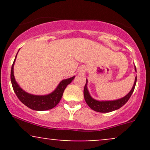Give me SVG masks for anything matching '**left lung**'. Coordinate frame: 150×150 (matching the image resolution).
Returning a JSON list of instances; mask_svg holds the SVG:
<instances>
[{"instance_id":"left-lung-1","label":"left lung","mask_w":150,"mask_h":150,"mask_svg":"<svg viewBox=\"0 0 150 150\" xmlns=\"http://www.w3.org/2000/svg\"><path fill=\"white\" fill-rule=\"evenodd\" d=\"M135 72H137L136 71L135 65ZM136 82H137V76L135 77L134 85L132 86L131 90H130L128 94H126L125 97L120 98V99H116V100L99 101L97 100V99H94V98L91 97L88 89H87V82H88V81L87 80L85 88H84V97H85V101L87 104V105H88L92 110H94V111L101 113L111 112V111H115V110H117L118 109V108H120V107H122V106L128 101V99H130V97H131L134 89H135Z\"/></svg>"}]
</instances>
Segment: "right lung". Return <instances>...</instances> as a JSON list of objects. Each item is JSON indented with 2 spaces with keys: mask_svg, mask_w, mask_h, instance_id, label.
Wrapping results in <instances>:
<instances>
[{
  "mask_svg": "<svg viewBox=\"0 0 150 150\" xmlns=\"http://www.w3.org/2000/svg\"><path fill=\"white\" fill-rule=\"evenodd\" d=\"M18 55V53H17ZM17 55L13 62L10 73L12 86L17 97L20 101L31 109L35 111H46L54 108L61 101L65 89L75 78V76L70 78L65 79L61 81L58 85L52 92L46 95H34L24 91L18 82L15 80L14 76V64L16 60Z\"/></svg>",
  "mask_w": 150,
  "mask_h": 150,
  "instance_id": "obj_1",
  "label": "right lung"
}]
</instances>
